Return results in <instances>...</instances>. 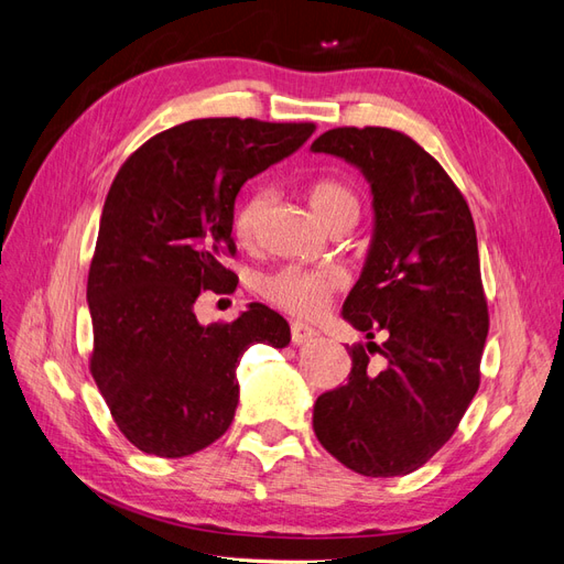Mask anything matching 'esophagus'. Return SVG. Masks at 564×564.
Instances as JSON below:
<instances>
[{"label":"esophagus","instance_id":"obj_1","mask_svg":"<svg viewBox=\"0 0 564 564\" xmlns=\"http://www.w3.org/2000/svg\"><path fill=\"white\" fill-rule=\"evenodd\" d=\"M317 336V332L313 327H308V324L303 322H292V344L294 346H305L308 340H313Z\"/></svg>","mask_w":564,"mask_h":564}]
</instances>
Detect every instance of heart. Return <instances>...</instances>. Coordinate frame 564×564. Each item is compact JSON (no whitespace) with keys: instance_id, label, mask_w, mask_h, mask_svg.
I'll return each instance as SVG.
<instances>
[{"instance_id":"1","label":"heart","mask_w":564,"mask_h":564,"mask_svg":"<svg viewBox=\"0 0 564 564\" xmlns=\"http://www.w3.org/2000/svg\"><path fill=\"white\" fill-rule=\"evenodd\" d=\"M308 199L319 218L327 224L329 218L346 209H357V197L348 185L338 181H317ZM268 207V193L253 191L249 193L232 218V230L240 242L253 240L256 228H259L263 212ZM346 282L344 270L338 265H319V268H301V265H282L261 278V294L280 311H286L299 317H313L324 311L332 294Z\"/></svg>"}]
</instances>
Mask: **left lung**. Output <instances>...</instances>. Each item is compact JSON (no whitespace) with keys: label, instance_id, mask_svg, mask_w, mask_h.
Segmentation results:
<instances>
[{"label":"left lung","instance_id":"8db88e82","mask_svg":"<svg viewBox=\"0 0 564 564\" xmlns=\"http://www.w3.org/2000/svg\"><path fill=\"white\" fill-rule=\"evenodd\" d=\"M360 169L373 230L344 319L367 334L348 383L313 406L319 445L367 477L421 468L454 435L480 388L489 332L475 224L445 169L409 135L338 127L311 145ZM387 334L381 347L370 338ZM384 369L368 367V352Z\"/></svg>","mask_w":564,"mask_h":564}]
</instances>
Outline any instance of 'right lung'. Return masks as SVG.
Here are the masks:
<instances>
[{
  "instance_id": "add662e5",
  "label": "right lung",
  "mask_w": 564,
  "mask_h": 564,
  "mask_svg": "<svg viewBox=\"0 0 564 564\" xmlns=\"http://www.w3.org/2000/svg\"><path fill=\"white\" fill-rule=\"evenodd\" d=\"M315 124L209 117L152 135L119 169L104 204L87 303L94 381L119 431L145 454L191 456L224 435L240 402L237 362L284 348L286 319L263 303L202 324L195 301L232 292L240 187L296 152Z\"/></svg>"
}]
</instances>
